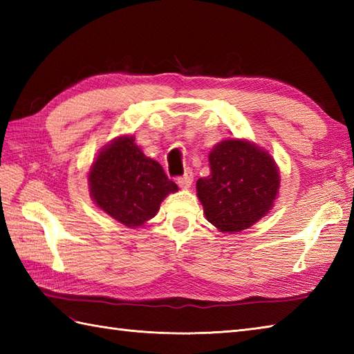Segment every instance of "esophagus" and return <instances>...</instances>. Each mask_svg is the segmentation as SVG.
Returning a JSON list of instances; mask_svg holds the SVG:
<instances>
[{
	"label": "esophagus",
	"instance_id": "1",
	"mask_svg": "<svg viewBox=\"0 0 354 354\" xmlns=\"http://www.w3.org/2000/svg\"><path fill=\"white\" fill-rule=\"evenodd\" d=\"M176 183L179 184V187H183V189H189V187L193 183V171H192V169H187L184 175L179 176L176 179Z\"/></svg>",
	"mask_w": 354,
	"mask_h": 354
}]
</instances>
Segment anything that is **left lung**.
<instances>
[{
	"mask_svg": "<svg viewBox=\"0 0 354 354\" xmlns=\"http://www.w3.org/2000/svg\"><path fill=\"white\" fill-rule=\"evenodd\" d=\"M209 175L196 183L207 221L222 232L250 228L272 209L280 173L266 150L246 140H225L208 155Z\"/></svg>",
	"mask_w": 354,
	"mask_h": 354,
	"instance_id": "left-lung-1",
	"label": "left lung"
}]
</instances>
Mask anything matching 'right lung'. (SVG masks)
<instances>
[{"label": "right lung", "instance_id": "right-lung-1", "mask_svg": "<svg viewBox=\"0 0 354 354\" xmlns=\"http://www.w3.org/2000/svg\"><path fill=\"white\" fill-rule=\"evenodd\" d=\"M95 205L112 219L137 228L158 213L169 193L178 192L162 167L135 145L133 137H118L102 149L88 175Z\"/></svg>", "mask_w": 354, "mask_h": 354}]
</instances>
